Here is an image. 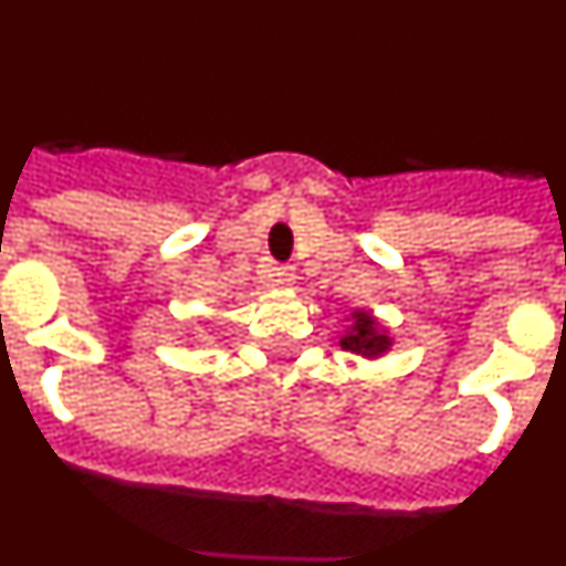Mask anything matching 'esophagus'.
Instances as JSON below:
<instances>
[{"instance_id": "1", "label": "esophagus", "mask_w": 566, "mask_h": 566, "mask_svg": "<svg viewBox=\"0 0 566 566\" xmlns=\"http://www.w3.org/2000/svg\"><path fill=\"white\" fill-rule=\"evenodd\" d=\"M260 280L266 283V286H277V289H289L297 280L292 266H277V263H263L260 266Z\"/></svg>"}]
</instances>
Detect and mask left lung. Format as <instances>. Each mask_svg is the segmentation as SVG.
<instances>
[{"mask_svg": "<svg viewBox=\"0 0 566 566\" xmlns=\"http://www.w3.org/2000/svg\"><path fill=\"white\" fill-rule=\"evenodd\" d=\"M339 345H343V352L359 354L365 359H377L391 352L394 337L371 312L354 308L352 317H348V328L339 337Z\"/></svg>", "mask_w": 566, "mask_h": 566, "instance_id": "left-lung-1", "label": "left lung"}]
</instances>
